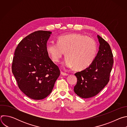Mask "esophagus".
I'll list each match as a JSON object with an SVG mask.
<instances>
[{"label":"esophagus","instance_id":"34e87169","mask_svg":"<svg viewBox=\"0 0 127 127\" xmlns=\"http://www.w3.org/2000/svg\"><path fill=\"white\" fill-rule=\"evenodd\" d=\"M61 74L62 75H64V76H67L68 75V73H65V72H63L62 71L61 72Z\"/></svg>","mask_w":127,"mask_h":127}]
</instances>
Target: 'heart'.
<instances>
[{
    "mask_svg": "<svg viewBox=\"0 0 127 127\" xmlns=\"http://www.w3.org/2000/svg\"><path fill=\"white\" fill-rule=\"evenodd\" d=\"M46 50L54 62H58L65 52L66 57L65 66L73 67L76 70H82L88 67L94 61L97 46L91 37L81 33H71L59 35L56 43H49Z\"/></svg>",
    "mask_w": 127,
    "mask_h": 127,
    "instance_id": "1",
    "label": "heart"
}]
</instances>
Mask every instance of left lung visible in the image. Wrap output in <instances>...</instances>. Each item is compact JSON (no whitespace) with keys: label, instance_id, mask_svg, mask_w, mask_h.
I'll use <instances>...</instances> for the list:
<instances>
[{"label":"left lung","instance_id":"1","mask_svg":"<svg viewBox=\"0 0 127 127\" xmlns=\"http://www.w3.org/2000/svg\"><path fill=\"white\" fill-rule=\"evenodd\" d=\"M97 38L100 45L94 61L84 70L75 73L77 81L74 91L83 98L97 95L110 81L114 64L113 54L109 44L99 35Z\"/></svg>","mask_w":127,"mask_h":127}]
</instances>
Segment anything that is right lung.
<instances>
[{"mask_svg": "<svg viewBox=\"0 0 127 127\" xmlns=\"http://www.w3.org/2000/svg\"><path fill=\"white\" fill-rule=\"evenodd\" d=\"M51 33L38 31L30 33L19 43L14 52L12 72L21 91L32 99L47 97L60 74L58 66L46 50Z\"/></svg>", "mask_w": 127, "mask_h": 127, "instance_id": "obj_1", "label": "right lung"}]
</instances>
